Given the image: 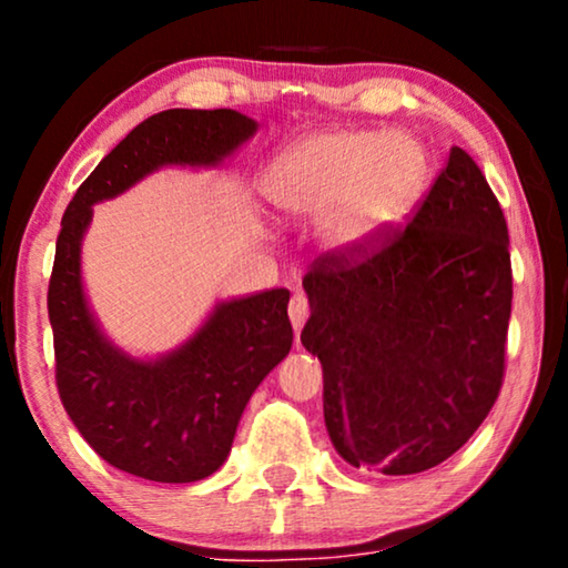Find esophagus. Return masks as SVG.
Here are the masks:
<instances>
[{"instance_id": "obj_1", "label": "esophagus", "mask_w": 568, "mask_h": 568, "mask_svg": "<svg viewBox=\"0 0 568 568\" xmlns=\"http://www.w3.org/2000/svg\"><path fill=\"white\" fill-rule=\"evenodd\" d=\"M307 315H310V302H307L305 294H302V292L292 294V300H290V321L294 325V331H302V325H305Z\"/></svg>"}]
</instances>
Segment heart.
Listing matches in <instances>:
<instances>
[{
	"mask_svg": "<svg viewBox=\"0 0 568 568\" xmlns=\"http://www.w3.org/2000/svg\"><path fill=\"white\" fill-rule=\"evenodd\" d=\"M429 158L414 136L336 129L300 139L263 175V196L286 220H317L341 258L369 253L418 204Z\"/></svg>",
	"mask_w": 568,
	"mask_h": 568,
	"instance_id": "1",
	"label": "heart"
}]
</instances>
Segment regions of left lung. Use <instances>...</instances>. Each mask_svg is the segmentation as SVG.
Wrapping results in <instances>:
<instances>
[{
	"label": "left lung",
	"instance_id": "8db88e82",
	"mask_svg": "<svg viewBox=\"0 0 568 568\" xmlns=\"http://www.w3.org/2000/svg\"><path fill=\"white\" fill-rule=\"evenodd\" d=\"M302 346L323 364V416L354 468L410 476L457 453L504 377L509 232L460 146L408 227L362 261L325 255L302 278Z\"/></svg>",
	"mask_w": 568,
	"mask_h": 568
}]
</instances>
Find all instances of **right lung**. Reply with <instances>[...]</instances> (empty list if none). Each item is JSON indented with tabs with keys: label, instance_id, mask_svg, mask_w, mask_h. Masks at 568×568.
<instances>
[{
	"label": "right lung",
	"instance_id": "1",
	"mask_svg": "<svg viewBox=\"0 0 568 568\" xmlns=\"http://www.w3.org/2000/svg\"><path fill=\"white\" fill-rule=\"evenodd\" d=\"M255 131L258 121L232 108L152 115L100 160L61 220L49 284L59 395L88 445L131 476L193 484L222 468L255 387L292 348L290 292L222 300L181 346L129 354L108 338L84 292L92 206L162 168H220Z\"/></svg>",
	"mask_w": 568,
	"mask_h": 568
}]
</instances>
